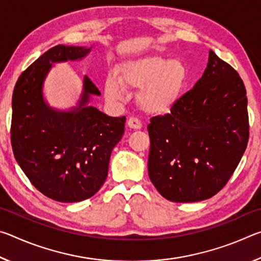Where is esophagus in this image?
I'll list each match as a JSON object with an SVG mask.
<instances>
[{"label": "esophagus", "mask_w": 261, "mask_h": 261, "mask_svg": "<svg viewBox=\"0 0 261 261\" xmlns=\"http://www.w3.org/2000/svg\"><path fill=\"white\" fill-rule=\"evenodd\" d=\"M127 126L130 127V129H135V130H138L141 127V122L138 117H134L131 116L129 120H127Z\"/></svg>", "instance_id": "obj_1"}]
</instances>
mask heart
Masks as SVG:
<instances>
[{
  "label": "heart",
  "mask_w": 261,
  "mask_h": 261,
  "mask_svg": "<svg viewBox=\"0 0 261 261\" xmlns=\"http://www.w3.org/2000/svg\"><path fill=\"white\" fill-rule=\"evenodd\" d=\"M187 77L182 62L161 56H144L122 64L120 77L109 74L105 83V93L110 101H121L125 98V87L141 88L138 96L140 107L148 113H162L179 99Z\"/></svg>",
  "instance_id": "obj_1"
}]
</instances>
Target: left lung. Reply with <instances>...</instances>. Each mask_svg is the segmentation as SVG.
<instances>
[{"mask_svg":"<svg viewBox=\"0 0 261 261\" xmlns=\"http://www.w3.org/2000/svg\"><path fill=\"white\" fill-rule=\"evenodd\" d=\"M149 179L175 202L208 199L233 174L249 141L246 90L230 64L210 50L192 90L170 113L151 118Z\"/></svg>","mask_w":261,"mask_h":261,"instance_id":"1","label":"left lung"}]
</instances>
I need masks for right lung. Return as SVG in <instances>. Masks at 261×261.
I'll return each mask as SVG.
<instances>
[{
	"instance_id": "obj_1",
	"label": "right lung",
	"mask_w": 261,
	"mask_h": 261,
	"mask_svg": "<svg viewBox=\"0 0 261 261\" xmlns=\"http://www.w3.org/2000/svg\"><path fill=\"white\" fill-rule=\"evenodd\" d=\"M91 48L57 45L21 72L12 94L11 146L30 182L61 202L82 201L99 191L108 175L113 148L124 134L125 116L110 117L92 106L99 95L88 77L77 108L57 112L47 106L42 83L54 62L77 60Z\"/></svg>"
}]
</instances>
